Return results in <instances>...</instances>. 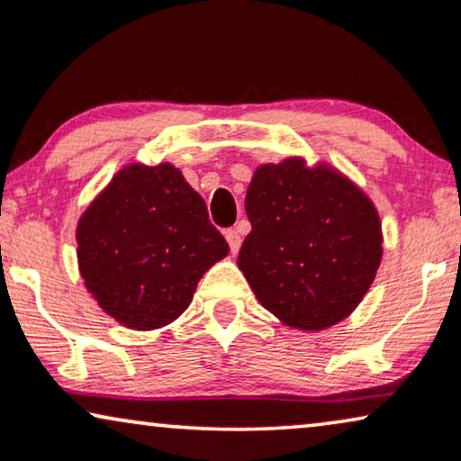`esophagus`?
<instances>
[{
    "instance_id": "1",
    "label": "esophagus",
    "mask_w": 461,
    "mask_h": 461,
    "mask_svg": "<svg viewBox=\"0 0 461 461\" xmlns=\"http://www.w3.org/2000/svg\"><path fill=\"white\" fill-rule=\"evenodd\" d=\"M224 237H226V241H229L230 252L237 254L239 248H241V232H239L237 229H229L224 232Z\"/></svg>"
}]
</instances>
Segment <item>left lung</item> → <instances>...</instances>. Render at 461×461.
Returning <instances> with one entry per match:
<instances>
[{
	"instance_id": "obj_1",
	"label": "left lung",
	"mask_w": 461,
	"mask_h": 461,
	"mask_svg": "<svg viewBox=\"0 0 461 461\" xmlns=\"http://www.w3.org/2000/svg\"><path fill=\"white\" fill-rule=\"evenodd\" d=\"M245 212L252 232L237 265L262 307L292 328L324 330L360 304L384 248L379 213L348 177L301 158L262 165Z\"/></svg>"
}]
</instances>
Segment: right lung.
Returning a JSON list of instances; mask_svg holds the SVG:
<instances>
[{
  "label": "right lung",
  "instance_id": "right-lung-1",
  "mask_svg": "<svg viewBox=\"0 0 461 461\" xmlns=\"http://www.w3.org/2000/svg\"><path fill=\"white\" fill-rule=\"evenodd\" d=\"M77 265L99 307L135 330H154L188 309L229 243L207 205L169 163L131 165L77 224Z\"/></svg>",
  "mask_w": 461,
  "mask_h": 461
}]
</instances>
